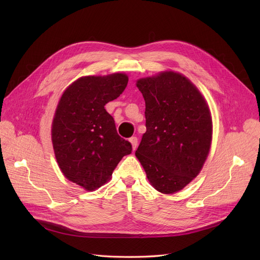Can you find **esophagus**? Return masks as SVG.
Returning a JSON list of instances; mask_svg holds the SVG:
<instances>
[{
  "instance_id": "34e87169",
  "label": "esophagus",
  "mask_w": 260,
  "mask_h": 260,
  "mask_svg": "<svg viewBox=\"0 0 260 260\" xmlns=\"http://www.w3.org/2000/svg\"><path fill=\"white\" fill-rule=\"evenodd\" d=\"M129 142L132 143L133 149L135 151V149L137 148V145H138V138H137V137H131V138H129Z\"/></svg>"
}]
</instances>
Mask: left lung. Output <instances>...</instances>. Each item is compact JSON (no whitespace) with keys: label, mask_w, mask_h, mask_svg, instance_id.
<instances>
[{"label":"left lung","mask_w":260,"mask_h":260,"mask_svg":"<svg viewBox=\"0 0 260 260\" xmlns=\"http://www.w3.org/2000/svg\"><path fill=\"white\" fill-rule=\"evenodd\" d=\"M145 126L135 155L160 193L182 189L201 171L212 142V117L197 87L184 76L165 72L142 78Z\"/></svg>","instance_id":"obj_1"}]
</instances>
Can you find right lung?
I'll list each match as a JSON object with an SVG mask.
<instances>
[{"label":"right lung","instance_id":"add662e5","mask_svg":"<svg viewBox=\"0 0 260 260\" xmlns=\"http://www.w3.org/2000/svg\"><path fill=\"white\" fill-rule=\"evenodd\" d=\"M127 82L124 74L82 77L66 88L57 106L51 128L57 162L68 180L87 190L106 183L120 160L132 153V144L118 135L104 108Z\"/></svg>","mask_w":260,"mask_h":260}]
</instances>
